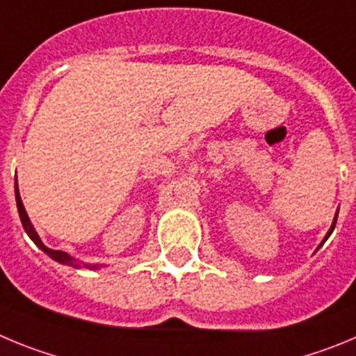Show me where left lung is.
<instances>
[{
  "label": "left lung",
  "mask_w": 356,
  "mask_h": 356,
  "mask_svg": "<svg viewBox=\"0 0 356 356\" xmlns=\"http://www.w3.org/2000/svg\"><path fill=\"white\" fill-rule=\"evenodd\" d=\"M335 222H337V214H335V218H334V223H332V227H330L328 234H326V236H325V239H323V243H325V241H326V239H328V238H330V234L334 232V229H335ZM323 243H321V245H323ZM321 245H319V246H321Z\"/></svg>",
  "instance_id": "8db88e82"
}]
</instances>
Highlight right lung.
Returning a JSON list of instances; mask_svg holds the SVG:
<instances>
[{
    "label": "right lung",
    "mask_w": 356,
    "mask_h": 356,
    "mask_svg": "<svg viewBox=\"0 0 356 356\" xmlns=\"http://www.w3.org/2000/svg\"><path fill=\"white\" fill-rule=\"evenodd\" d=\"M15 202H17V211H19V218H21L22 227H24L26 234L31 238V241H33L35 245L38 246V248L42 250V252H46V254L49 255L51 259H54V261H56V262H60V264L79 266V264H76V261L72 257H70L69 254H65V252H62V250H51V248H47V246L44 245L42 241H40L37 230L33 229V225H31V222H30V218H28L26 211H24V206H22L21 195H19V190H17V179H15ZM85 266H86V268H90V270H95V268H99L97 264H85Z\"/></svg>",
    "instance_id": "add662e5"
}]
</instances>
